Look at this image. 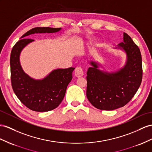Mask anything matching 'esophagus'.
Here are the masks:
<instances>
[{"mask_svg":"<svg viewBox=\"0 0 152 152\" xmlns=\"http://www.w3.org/2000/svg\"><path fill=\"white\" fill-rule=\"evenodd\" d=\"M75 75L77 77H80L81 76H83V69H81V67H76V69H75Z\"/></svg>","mask_w":152,"mask_h":152,"instance_id":"34e87169","label":"esophagus"}]
</instances>
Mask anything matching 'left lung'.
Listing matches in <instances>:
<instances>
[{"mask_svg":"<svg viewBox=\"0 0 152 152\" xmlns=\"http://www.w3.org/2000/svg\"><path fill=\"white\" fill-rule=\"evenodd\" d=\"M126 53L125 65L119 71L108 72L99 69L100 65L91 61L87 72V97L94 107L112 110L126 104L137 92L142 77L140 49L131 37L123 33V42L118 48Z\"/></svg>","mask_w":152,"mask_h":152,"instance_id":"8db88e82","label":"left lung"}]
</instances>
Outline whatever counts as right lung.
Segmentation results:
<instances>
[{"instance_id":"add662e5","label":"right lung","mask_w":152,"mask_h":152,"mask_svg":"<svg viewBox=\"0 0 152 152\" xmlns=\"http://www.w3.org/2000/svg\"><path fill=\"white\" fill-rule=\"evenodd\" d=\"M61 29L49 27L34 28L22 35V39L11 50L10 67L13 90L19 100L31 110L48 112L59 106L64 98L67 85L72 78V73L75 68L53 70L42 80L31 77L23 71L20 63L21 51L34 41L26 37L34 33H56Z\"/></svg>"}]
</instances>
